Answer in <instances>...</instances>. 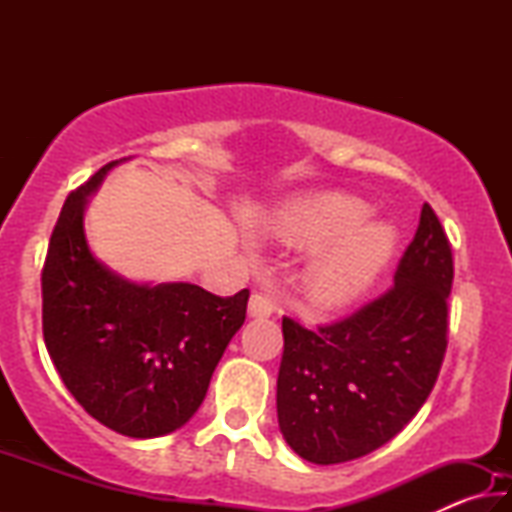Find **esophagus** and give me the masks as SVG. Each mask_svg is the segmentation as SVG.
Instances as JSON below:
<instances>
[{"label": "esophagus", "instance_id": "esophagus-1", "mask_svg": "<svg viewBox=\"0 0 512 512\" xmlns=\"http://www.w3.org/2000/svg\"><path fill=\"white\" fill-rule=\"evenodd\" d=\"M273 309H275L273 302L266 296H259V293L250 296V300H248V316L250 318H268L273 314Z\"/></svg>", "mask_w": 512, "mask_h": 512}]
</instances>
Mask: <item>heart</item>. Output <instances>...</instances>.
<instances>
[{
	"mask_svg": "<svg viewBox=\"0 0 512 512\" xmlns=\"http://www.w3.org/2000/svg\"><path fill=\"white\" fill-rule=\"evenodd\" d=\"M368 216L370 205L357 196L316 194L280 207L264 232L287 248H316L302 268V287L329 309L363 296L395 253L393 225Z\"/></svg>",
	"mask_w": 512,
	"mask_h": 512,
	"instance_id": "1",
	"label": "heart"
}]
</instances>
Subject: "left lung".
Returning a JSON list of instances; mask_svg holds the SVG:
<instances>
[{"label": "left lung", "instance_id": "8db88e82", "mask_svg": "<svg viewBox=\"0 0 512 512\" xmlns=\"http://www.w3.org/2000/svg\"><path fill=\"white\" fill-rule=\"evenodd\" d=\"M452 246L424 203L395 287L316 332L282 320L277 422L316 465L361 458L395 438L427 402L447 348Z\"/></svg>", "mask_w": 512, "mask_h": 512}]
</instances>
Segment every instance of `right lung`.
I'll use <instances>...</instances> for the list:
<instances>
[{
    "instance_id": "right-lung-1",
    "label": "right lung",
    "mask_w": 512,
    "mask_h": 512,
    "mask_svg": "<svg viewBox=\"0 0 512 512\" xmlns=\"http://www.w3.org/2000/svg\"><path fill=\"white\" fill-rule=\"evenodd\" d=\"M121 162L67 196L42 268V334L74 400L108 429L144 440L198 411L250 293L219 298L189 282H133L94 257L85 207Z\"/></svg>"
}]
</instances>
